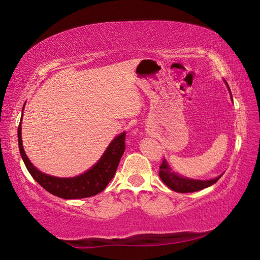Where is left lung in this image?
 I'll return each instance as SVG.
<instances>
[{"instance_id":"8db88e82","label":"left lung","mask_w":260,"mask_h":260,"mask_svg":"<svg viewBox=\"0 0 260 260\" xmlns=\"http://www.w3.org/2000/svg\"><path fill=\"white\" fill-rule=\"evenodd\" d=\"M228 89H230V87H228ZM159 177L161 179V181L164 182L167 187L171 188L174 191L183 193V192L199 191V190H202V189L212 186L213 183L217 182L218 180L221 178V175L213 180H205V181H203V180L187 179V178L180 177L179 174L172 172V170H171L170 166L167 165L166 160L162 159L161 164L159 166Z\"/></svg>"}]
</instances>
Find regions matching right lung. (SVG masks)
<instances>
[{"instance_id": "add662e5", "label": "right lung", "mask_w": 260, "mask_h": 260, "mask_svg": "<svg viewBox=\"0 0 260 260\" xmlns=\"http://www.w3.org/2000/svg\"><path fill=\"white\" fill-rule=\"evenodd\" d=\"M125 139L126 133L113 139L101 159L86 173L76 178H56L40 172L32 165L24 151L23 142H21V126L20 124L18 126V146L26 169L28 170L35 181L47 191L64 200L85 199L104 190L113 175L116 174L120 158L125 151Z\"/></svg>"}]
</instances>
